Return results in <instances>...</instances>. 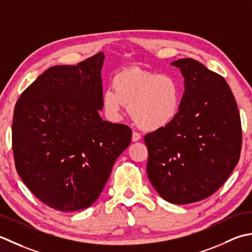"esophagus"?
I'll use <instances>...</instances> for the list:
<instances>
[{
  "label": "esophagus",
  "instance_id": "34e87169",
  "mask_svg": "<svg viewBox=\"0 0 252 252\" xmlns=\"http://www.w3.org/2000/svg\"><path fill=\"white\" fill-rule=\"evenodd\" d=\"M141 139V135L139 132H137V131H132V136H131V140L133 141V142H136V141H138V140H140Z\"/></svg>",
  "mask_w": 252,
  "mask_h": 252
}]
</instances>
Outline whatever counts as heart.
Segmentation results:
<instances>
[{
	"label": "heart",
	"instance_id": "b5f03b06",
	"mask_svg": "<svg viewBox=\"0 0 252 252\" xmlns=\"http://www.w3.org/2000/svg\"><path fill=\"white\" fill-rule=\"evenodd\" d=\"M107 119L120 121L126 105L131 119L142 129L158 130L176 119L182 105L181 85L174 77L138 67L119 71L112 88L102 94Z\"/></svg>",
	"mask_w": 252,
	"mask_h": 252
}]
</instances>
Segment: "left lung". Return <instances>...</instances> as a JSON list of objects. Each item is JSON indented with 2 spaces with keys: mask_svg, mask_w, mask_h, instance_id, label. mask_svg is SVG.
Instances as JSON below:
<instances>
[{
  "mask_svg": "<svg viewBox=\"0 0 252 252\" xmlns=\"http://www.w3.org/2000/svg\"><path fill=\"white\" fill-rule=\"evenodd\" d=\"M181 68L185 91L178 115L145 136L148 177L166 201L198 202L213 194L238 163L243 133L239 111L224 77L193 59Z\"/></svg>",
  "mask_w": 252,
  "mask_h": 252,
  "instance_id": "obj_1",
  "label": "left lung"
}]
</instances>
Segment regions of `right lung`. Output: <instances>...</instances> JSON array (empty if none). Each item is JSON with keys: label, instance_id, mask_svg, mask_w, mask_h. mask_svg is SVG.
Wrapping results in <instances>:
<instances>
[{"label": "right lung", "instance_id": "obj_1", "mask_svg": "<svg viewBox=\"0 0 252 252\" xmlns=\"http://www.w3.org/2000/svg\"><path fill=\"white\" fill-rule=\"evenodd\" d=\"M103 53L77 65L53 66L15 105V166L40 201L59 211L90 207L110 177L131 129L99 115Z\"/></svg>", "mask_w": 252, "mask_h": 252}]
</instances>
